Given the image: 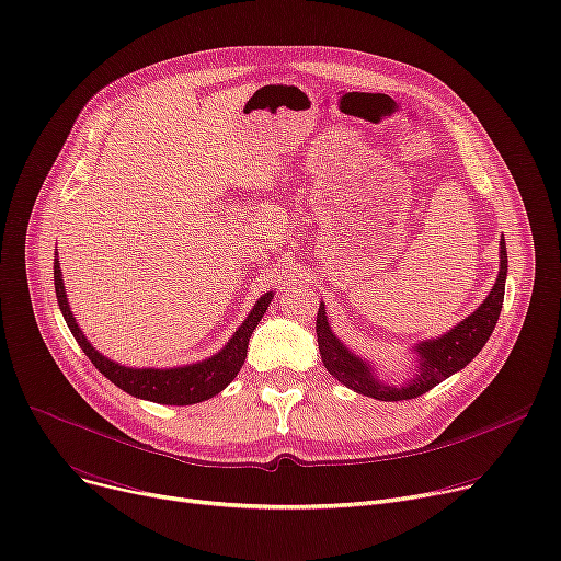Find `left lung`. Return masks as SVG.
<instances>
[{"label":"left lung","instance_id":"1","mask_svg":"<svg viewBox=\"0 0 561 561\" xmlns=\"http://www.w3.org/2000/svg\"><path fill=\"white\" fill-rule=\"evenodd\" d=\"M506 245L504 236L500 240V273L495 286L491 288L489 298H485L477 311H472L468 319H462L454 325L447 334L426 339L415 346L417 353V371L405 385H389L380 382L374 374L371 364L351 353L330 330L325 305L321 302L319 316H316V336H319V351L323 367L348 389L364 397H371L378 401H405L417 399L426 394L428 389L447 380L451 374L460 371L462 367L479 355L485 346V341L493 334L495 323L500 319L502 302H504V282H506Z\"/></svg>","mask_w":561,"mask_h":561}]
</instances>
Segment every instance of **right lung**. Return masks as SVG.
<instances>
[{"instance_id":"obj_1","label":"right lung","mask_w":561,"mask_h":561,"mask_svg":"<svg viewBox=\"0 0 561 561\" xmlns=\"http://www.w3.org/2000/svg\"><path fill=\"white\" fill-rule=\"evenodd\" d=\"M55 290H57V302L64 313V321L70 328L72 336H76L80 348L84 351V355L91 359L93 367L99 369L107 380H112L118 389L128 392L130 397L146 399L153 403H164V405H192L220 394L222 389L236 378L242 364H245L250 336L256 330L267 305L273 300V290H267L265 296H261L248 319L242 321L236 334L227 341V346L208 359L187 364V367H174V369H133L107 359L89 344L87 336L76 323V316L70 311L57 259H55Z\"/></svg>"}]
</instances>
